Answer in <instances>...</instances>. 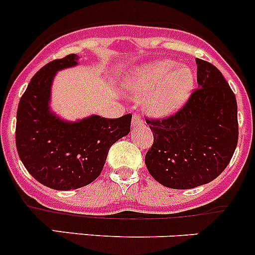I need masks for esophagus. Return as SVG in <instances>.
Masks as SVG:
<instances>
[{"label":"esophagus","instance_id":"obj_1","mask_svg":"<svg viewBox=\"0 0 255 255\" xmlns=\"http://www.w3.org/2000/svg\"><path fill=\"white\" fill-rule=\"evenodd\" d=\"M143 125V120L140 118L139 115H133L132 117V126L133 127H137V126H142Z\"/></svg>","mask_w":255,"mask_h":255}]
</instances>
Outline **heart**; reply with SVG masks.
I'll list each match as a JSON object with an SVG mask.
<instances>
[{"label":"heart","instance_id":"obj_1","mask_svg":"<svg viewBox=\"0 0 255 255\" xmlns=\"http://www.w3.org/2000/svg\"><path fill=\"white\" fill-rule=\"evenodd\" d=\"M195 74L189 65H177L170 59L156 60L128 71L122 87L133 99H144V110L158 118L179 111L191 95Z\"/></svg>","mask_w":255,"mask_h":255}]
</instances>
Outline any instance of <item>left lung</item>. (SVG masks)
<instances>
[{
    "label": "left lung",
    "instance_id": "left-lung-1",
    "mask_svg": "<svg viewBox=\"0 0 255 255\" xmlns=\"http://www.w3.org/2000/svg\"><path fill=\"white\" fill-rule=\"evenodd\" d=\"M197 84L189 101L165 120H146L154 143L149 174L170 189H194L220 175L238 142L237 101L221 71L196 59Z\"/></svg>",
    "mask_w": 255,
    "mask_h": 255
}]
</instances>
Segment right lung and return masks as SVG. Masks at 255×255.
I'll list each match as a JSON object with an SVG mask.
<instances>
[{
  "mask_svg": "<svg viewBox=\"0 0 255 255\" xmlns=\"http://www.w3.org/2000/svg\"><path fill=\"white\" fill-rule=\"evenodd\" d=\"M70 54L43 66L28 84L17 110L16 145L20 160L37 181L54 190H75L99 177L112 144L130 130L132 115L89 116L66 121L50 109L56 73L78 65Z\"/></svg>",
  "mask_w": 255,
  "mask_h": 255,
  "instance_id": "right-lung-1",
  "label": "right lung"
}]
</instances>
